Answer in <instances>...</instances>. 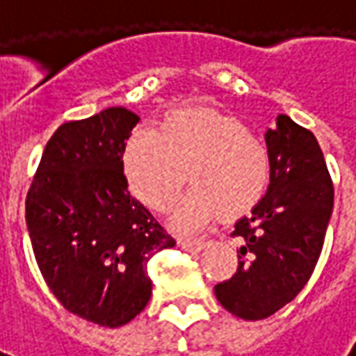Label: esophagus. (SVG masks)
I'll return each mask as SVG.
<instances>
[{"label":"esophagus","instance_id":"obj_1","mask_svg":"<svg viewBox=\"0 0 356 356\" xmlns=\"http://www.w3.org/2000/svg\"><path fill=\"white\" fill-rule=\"evenodd\" d=\"M179 246L185 248L188 252H200L206 248V240L204 238H179Z\"/></svg>","mask_w":356,"mask_h":356}]
</instances>
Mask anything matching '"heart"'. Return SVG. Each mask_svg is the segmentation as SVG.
<instances>
[{"instance_id": "heart-1", "label": "heart", "mask_w": 356, "mask_h": 356, "mask_svg": "<svg viewBox=\"0 0 356 356\" xmlns=\"http://www.w3.org/2000/svg\"><path fill=\"white\" fill-rule=\"evenodd\" d=\"M122 168L131 194L147 208L170 211L186 183L194 188L173 217L181 231L246 216L263 200L270 183V154L238 118L179 110L152 131L125 140Z\"/></svg>"}]
</instances>
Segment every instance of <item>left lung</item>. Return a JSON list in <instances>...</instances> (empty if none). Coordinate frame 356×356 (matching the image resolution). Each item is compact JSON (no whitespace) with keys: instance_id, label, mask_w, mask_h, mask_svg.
<instances>
[{"instance_id":"1","label":"left lung","mask_w":356,"mask_h":356,"mask_svg":"<svg viewBox=\"0 0 356 356\" xmlns=\"http://www.w3.org/2000/svg\"><path fill=\"white\" fill-rule=\"evenodd\" d=\"M265 140L267 194L234 225L232 236L242 240L238 268L216 286L219 303L244 321L267 318L303 290L334 209V185L313 133L278 114Z\"/></svg>"}]
</instances>
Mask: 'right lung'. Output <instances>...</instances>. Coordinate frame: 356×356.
I'll return each instance as SVG.
<instances>
[{
  "instance_id": "obj_1",
  "label": "right lung",
  "mask_w": 356,
  "mask_h": 356,
  "mask_svg": "<svg viewBox=\"0 0 356 356\" xmlns=\"http://www.w3.org/2000/svg\"><path fill=\"white\" fill-rule=\"evenodd\" d=\"M139 116L112 106L66 122L43 150L26 194L35 261L66 311L106 328L135 318L152 296L150 257L175 246L127 191L122 150Z\"/></svg>"
}]
</instances>
